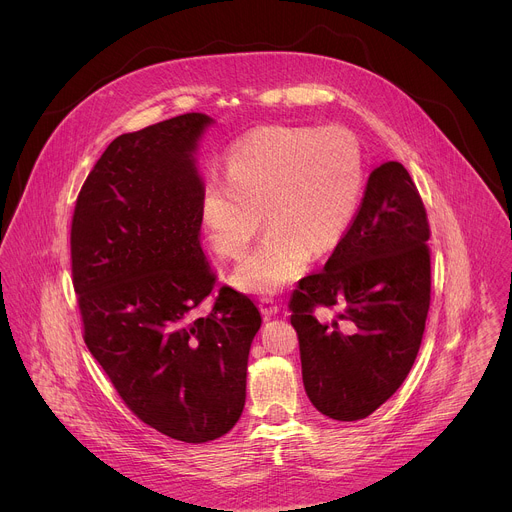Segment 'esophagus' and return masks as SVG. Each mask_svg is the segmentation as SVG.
I'll return each instance as SVG.
<instances>
[{
	"mask_svg": "<svg viewBox=\"0 0 512 512\" xmlns=\"http://www.w3.org/2000/svg\"><path fill=\"white\" fill-rule=\"evenodd\" d=\"M259 310H261V314H263L265 318H273V316L279 312V306H277L275 300L263 298V300L259 302Z\"/></svg>",
	"mask_w": 512,
	"mask_h": 512,
	"instance_id": "esophagus-1",
	"label": "esophagus"
}]
</instances>
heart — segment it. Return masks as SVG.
Masks as SVG:
<instances>
[{"instance_id": "obj_1", "label": "heart", "mask_w": 512, "mask_h": 512, "mask_svg": "<svg viewBox=\"0 0 512 512\" xmlns=\"http://www.w3.org/2000/svg\"><path fill=\"white\" fill-rule=\"evenodd\" d=\"M364 186L358 141L342 127H259L237 141L227 178L210 176L200 216L212 249L239 257L261 227L269 231L239 261L231 279L255 296L277 294L302 277L314 251L346 237Z\"/></svg>"}]
</instances>
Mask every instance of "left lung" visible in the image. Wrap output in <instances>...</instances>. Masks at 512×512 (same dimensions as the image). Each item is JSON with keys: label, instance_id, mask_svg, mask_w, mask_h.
I'll list each match as a JSON object with an SVG mask.
<instances>
[{"label": "left lung", "instance_id": "8db88e82", "mask_svg": "<svg viewBox=\"0 0 512 512\" xmlns=\"http://www.w3.org/2000/svg\"><path fill=\"white\" fill-rule=\"evenodd\" d=\"M425 206L409 172L385 162L369 176L346 237L324 269L304 277L289 300L298 332L302 379L312 405L338 421L379 409L405 381L421 346L431 265ZM318 305H342L322 325Z\"/></svg>", "mask_w": 512, "mask_h": 512}]
</instances>
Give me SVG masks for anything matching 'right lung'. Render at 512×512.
<instances>
[{"label":"right lung","instance_id":"1","mask_svg":"<svg viewBox=\"0 0 512 512\" xmlns=\"http://www.w3.org/2000/svg\"><path fill=\"white\" fill-rule=\"evenodd\" d=\"M204 113L115 137L87 176L70 229L85 342L125 405L186 444L233 429L245 407L255 304L231 287L196 310L216 273L200 247Z\"/></svg>","mask_w":512,"mask_h":512}]
</instances>
